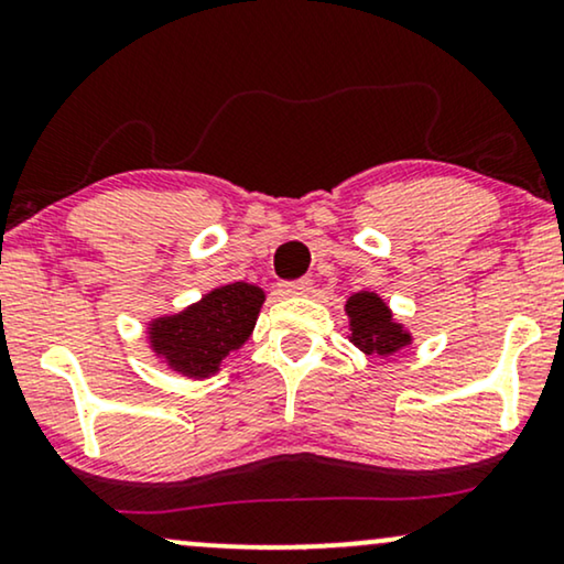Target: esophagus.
Wrapping results in <instances>:
<instances>
[{"mask_svg": "<svg viewBox=\"0 0 564 564\" xmlns=\"http://www.w3.org/2000/svg\"><path fill=\"white\" fill-rule=\"evenodd\" d=\"M311 290H313V282L311 280H295V282H282L280 284L282 295H292V297L308 295Z\"/></svg>", "mask_w": 564, "mask_h": 564, "instance_id": "obj_1", "label": "esophagus"}]
</instances>
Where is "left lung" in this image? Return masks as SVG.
I'll return each instance as SVG.
<instances>
[{
	"label": "left lung",
	"instance_id": "8db88e82",
	"mask_svg": "<svg viewBox=\"0 0 564 564\" xmlns=\"http://www.w3.org/2000/svg\"><path fill=\"white\" fill-rule=\"evenodd\" d=\"M345 313L349 318V341L365 355L386 360L412 345V334L393 318L389 303L378 292L360 290L349 295Z\"/></svg>",
	"mask_w": 564,
	"mask_h": 564
}]
</instances>
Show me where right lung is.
Wrapping results in <instances>:
<instances>
[{
  "mask_svg": "<svg viewBox=\"0 0 564 564\" xmlns=\"http://www.w3.org/2000/svg\"><path fill=\"white\" fill-rule=\"evenodd\" d=\"M264 300V290L256 284H219L188 308L152 318L148 345L178 376L209 378L223 368L225 357L246 345Z\"/></svg>",
  "mask_w": 564,
  "mask_h": 564,
  "instance_id": "add662e5",
  "label": "right lung"
}]
</instances>
